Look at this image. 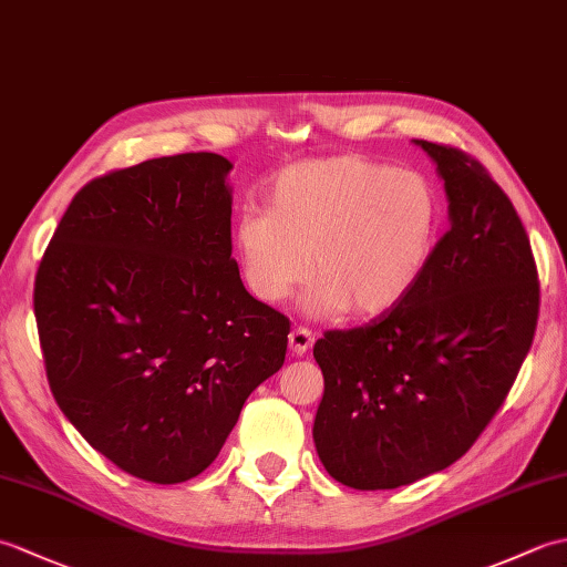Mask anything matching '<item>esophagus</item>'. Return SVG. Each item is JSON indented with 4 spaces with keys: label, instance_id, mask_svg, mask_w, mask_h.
<instances>
[{
    "label": "esophagus",
    "instance_id": "34e87169",
    "mask_svg": "<svg viewBox=\"0 0 567 567\" xmlns=\"http://www.w3.org/2000/svg\"><path fill=\"white\" fill-rule=\"evenodd\" d=\"M311 346H315V333L307 327H297L290 331V351L295 355H305Z\"/></svg>",
    "mask_w": 567,
    "mask_h": 567
}]
</instances>
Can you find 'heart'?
<instances>
[{
  "label": "heart",
  "instance_id": "1",
  "mask_svg": "<svg viewBox=\"0 0 567 567\" xmlns=\"http://www.w3.org/2000/svg\"><path fill=\"white\" fill-rule=\"evenodd\" d=\"M265 209L234 240L252 297L277 305L311 272V315L378 317L414 290L436 248L441 197L429 177L363 155L302 161L275 175Z\"/></svg>",
  "mask_w": 567,
  "mask_h": 567
}]
</instances>
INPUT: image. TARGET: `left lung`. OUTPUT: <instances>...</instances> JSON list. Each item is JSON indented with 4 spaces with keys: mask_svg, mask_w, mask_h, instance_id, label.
Instances as JSON below:
<instances>
[{
    "mask_svg": "<svg viewBox=\"0 0 567 567\" xmlns=\"http://www.w3.org/2000/svg\"><path fill=\"white\" fill-rule=\"evenodd\" d=\"M443 177L451 228L400 305L315 343V443L353 489H394L465 455L534 343L540 287L526 228L483 163L414 141Z\"/></svg>",
    "mask_w": 567,
    "mask_h": 567,
    "instance_id": "8db88e82",
    "label": "left lung"
}]
</instances>
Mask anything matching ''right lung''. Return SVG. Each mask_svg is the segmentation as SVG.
I'll return each mask as SVG.
<instances>
[{
    "label": "right lung",
    "instance_id": "obj_1",
    "mask_svg": "<svg viewBox=\"0 0 567 567\" xmlns=\"http://www.w3.org/2000/svg\"><path fill=\"white\" fill-rule=\"evenodd\" d=\"M231 167L179 153L90 179L35 270L58 406L146 483L207 470L248 394L285 363L290 319L246 292L231 258Z\"/></svg>",
    "mask_w": 567,
    "mask_h": 567
}]
</instances>
